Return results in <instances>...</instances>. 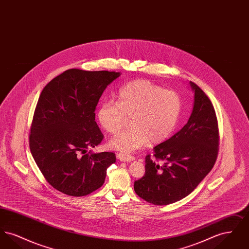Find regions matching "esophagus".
Returning <instances> with one entry per match:
<instances>
[{"mask_svg":"<svg viewBox=\"0 0 249 249\" xmlns=\"http://www.w3.org/2000/svg\"><path fill=\"white\" fill-rule=\"evenodd\" d=\"M117 158L121 161H131L134 160V157L129 156V155L122 154V153H117Z\"/></svg>","mask_w":249,"mask_h":249,"instance_id":"obj_1","label":"esophagus"}]
</instances>
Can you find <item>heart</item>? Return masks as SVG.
I'll return each instance as SVG.
<instances>
[{
	"mask_svg": "<svg viewBox=\"0 0 249 249\" xmlns=\"http://www.w3.org/2000/svg\"><path fill=\"white\" fill-rule=\"evenodd\" d=\"M181 113L182 101L178 92L137 79L119 89L117 103H102L97 119L110 134L118 133L130 119L131 128L109 142L112 149L129 154L148 141L153 144L165 141L176 130Z\"/></svg>",
	"mask_w": 249,
	"mask_h": 249,
	"instance_id": "obj_1",
	"label": "heart"
}]
</instances>
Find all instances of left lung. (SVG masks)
<instances>
[{"label": "left lung", "instance_id": "obj_1", "mask_svg": "<svg viewBox=\"0 0 249 249\" xmlns=\"http://www.w3.org/2000/svg\"><path fill=\"white\" fill-rule=\"evenodd\" d=\"M194 106L188 123L145 157V173L134 182L136 194L155 205L180 201L212 170L218 154L219 131L209 98L190 81ZM159 161L164 163L160 165Z\"/></svg>", "mask_w": 249, "mask_h": 249}]
</instances>
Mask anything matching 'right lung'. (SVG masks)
Here are the masks:
<instances>
[{"label":"right lung","instance_id":"right-lung-1","mask_svg":"<svg viewBox=\"0 0 249 249\" xmlns=\"http://www.w3.org/2000/svg\"><path fill=\"white\" fill-rule=\"evenodd\" d=\"M120 75L108 71L69 69L44 88L36 105L29 143L48 183L63 194L80 197L105 183L113 152L91 153L104 135L95 109L107 89Z\"/></svg>","mask_w":249,"mask_h":249}]
</instances>
